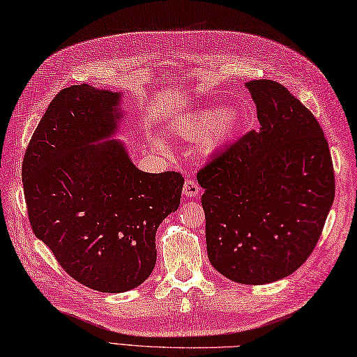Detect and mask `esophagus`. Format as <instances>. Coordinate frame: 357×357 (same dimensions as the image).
I'll use <instances>...</instances> for the list:
<instances>
[{
  "label": "esophagus",
  "instance_id": "34e87169",
  "mask_svg": "<svg viewBox=\"0 0 357 357\" xmlns=\"http://www.w3.org/2000/svg\"><path fill=\"white\" fill-rule=\"evenodd\" d=\"M183 195L186 198H195L199 195V186L195 183L194 180H186L183 185Z\"/></svg>",
  "mask_w": 357,
  "mask_h": 357
}]
</instances>
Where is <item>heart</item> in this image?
Masks as SVG:
<instances>
[{
    "mask_svg": "<svg viewBox=\"0 0 357 357\" xmlns=\"http://www.w3.org/2000/svg\"><path fill=\"white\" fill-rule=\"evenodd\" d=\"M241 113L221 106H208L189 112L172 121L171 132L186 141H199L203 150L212 153L231 141L241 126ZM155 146H163L160 141H154Z\"/></svg>",
    "mask_w": 357,
    "mask_h": 357,
    "instance_id": "1",
    "label": "heart"
}]
</instances>
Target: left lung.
<instances>
[{
    "instance_id": "8db88e82",
    "label": "left lung",
    "mask_w": 357,
    "mask_h": 357,
    "mask_svg": "<svg viewBox=\"0 0 357 357\" xmlns=\"http://www.w3.org/2000/svg\"><path fill=\"white\" fill-rule=\"evenodd\" d=\"M259 132L221 150L197 174L204 189L207 256L229 280L265 284L306 262L335 198L323 128L273 80L245 83Z\"/></svg>"
}]
</instances>
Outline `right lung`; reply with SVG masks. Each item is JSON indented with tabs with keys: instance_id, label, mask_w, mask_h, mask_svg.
I'll return each mask as SVG.
<instances>
[{
	"instance_id": "obj_1",
	"label": "right lung",
	"mask_w": 357,
	"mask_h": 357,
	"mask_svg": "<svg viewBox=\"0 0 357 357\" xmlns=\"http://www.w3.org/2000/svg\"><path fill=\"white\" fill-rule=\"evenodd\" d=\"M121 92L60 91L22 162L31 229L74 280L100 292L144 283L158 257L155 231L180 206V172L137 169L115 136Z\"/></svg>"
}]
</instances>
